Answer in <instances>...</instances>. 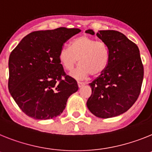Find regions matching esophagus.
I'll return each mask as SVG.
<instances>
[{
	"mask_svg": "<svg viewBox=\"0 0 152 152\" xmlns=\"http://www.w3.org/2000/svg\"><path fill=\"white\" fill-rule=\"evenodd\" d=\"M77 83H78V86L80 87V88L82 86H83L84 85H86L85 83H83V82H80V81H78Z\"/></svg>",
	"mask_w": 152,
	"mask_h": 152,
	"instance_id": "34e87169",
	"label": "esophagus"
}]
</instances>
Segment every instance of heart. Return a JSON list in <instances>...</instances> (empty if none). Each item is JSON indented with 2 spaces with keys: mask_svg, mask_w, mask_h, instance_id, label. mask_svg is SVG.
<instances>
[{
  "mask_svg": "<svg viewBox=\"0 0 152 152\" xmlns=\"http://www.w3.org/2000/svg\"><path fill=\"white\" fill-rule=\"evenodd\" d=\"M58 56L63 68L68 71L74 68L79 60L80 64L71 72V76L84 79L89 74H101L109 64L110 53L107 44L102 40L81 36L71 42L70 48L62 47Z\"/></svg>",
  "mask_w": 152,
  "mask_h": 152,
  "instance_id": "heart-1",
  "label": "heart"
}]
</instances>
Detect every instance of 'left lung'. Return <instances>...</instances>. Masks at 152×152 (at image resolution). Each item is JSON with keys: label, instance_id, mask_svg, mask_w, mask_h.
Here are the masks:
<instances>
[{"label": "left lung", "instance_id": "1", "mask_svg": "<svg viewBox=\"0 0 152 152\" xmlns=\"http://www.w3.org/2000/svg\"><path fill=\"white\" fill-rule=\"evenodd\" d=\"M94 35L92 30L86 31ZM96 36L109 47L110 58L107 67L89 83L92 95L86 105L96 117H115L129 110L141 92L144 76L138 47L122 33L99 30Z\"/></svg>", "mask_w": 152, "mask_h": 152}]
</instances>
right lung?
Returning a JSON list of instances; mask_svg holds the SVG:
<instances>
[{"instance_id":"right-lung-1","label":"right lung","mask_w":152,"mask_h":152,"mask_svg":"<svg viewBox=\"0 0 152 152\" xmlns=\"http://www.w3.org/2000/svg\"><path fill=\"white\" fill-rule=\"evenodd\" d=\"M80 31L66 27L34 31L10 53L8 89L27 115L40 120L55 118L78 90L76 80L66 74L58 56L64 43Z\"/></svg>"}]
</instances>
